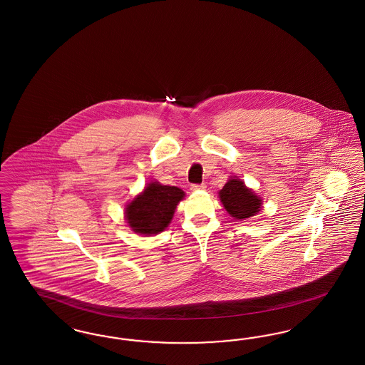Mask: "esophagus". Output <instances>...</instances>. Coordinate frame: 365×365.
I'll return each instance as SVG.
<instances>
[{"instance_id": "1", "label": "esophagus", "mask_w": 365, "mask_h": 365, "mask_svg": "<svg viewBox=\"0 0 365 365\" xmlns=\"http://www.w3.org/2000/svg\"><path fill=\"white\" fill-rule=\"evenodd\" d=\"M205 189H206V186H205V185H191V187H190L191 191H200V190Z\"/></svg>"}]
</instances>
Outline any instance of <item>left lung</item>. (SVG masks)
Segmentation results:
<instances>
[{"instance_id":"obj_1","label":"left lung","mask_w":365,"mask_h":365,"mask_svg":"<svg viewBox=\"0 0 365 365\" xmlns=\"http://www.w3.org/2000/svg\"><path fill=\"white\" fill-rule=\"evenodd\" d=\"M219 197L225 210L236 220L250 219L262 207V200L239 178H231L220 190Z\"/></svg>"}]
</instances>
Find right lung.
Returning <instances> with one entry per match:
<instances>
[{
  "mask_svg": "<svg viewBox=\"0 0 365 365\" xmlns=\"http://www.w3.org/2000/svg\"><path fill=\"white\" fill-rule=\"evenodd\" d=\"M185 197V191L176 186H164L150 182L125 209V217L133 232L140 235L160 234L175 213L176 205Z\"/></svg>",
  "mask_w": 365,
  "mask_h": 365,
  "instance_id": "1",
  "label": "right lung"
}]
</instances>
